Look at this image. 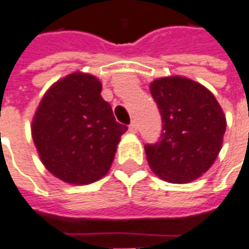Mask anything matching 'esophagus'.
Segmentation results:
<instances>
[{"instance_id": "34e87169", "label": "esophagus", "mask_w": 249, "mask_h": 249, "mask_svg": "<svg viewBox=\"0 0 249 249\" xmlns=\"http://www.w3.org/2000/svg\"><path fill=\"white\" fill-rule=\"evenodd\" d=\"M129 132L131 133H136L138 132V124H136V121H132L131 125H129Z\"/></svg>"}]
</instances>
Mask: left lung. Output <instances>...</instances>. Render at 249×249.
Here are the masks:
<instances>
[{
  "label": "left lung",
  "mask_w": 249,
  "mask_h": 249,
  "mask_svg": "<svg viewBox=\"0 0 249 249\" xmlns=\"http://www.w3.org/2000/svg\"><path fill=\"white\" fill-rule=\"evenodd\" d=\"M150 91L162 117V135L146 144L147 160L160 178L187 184L209 170L222 147L226 118L215 96L181 76L160 77Z\"/></svg>",
  "instance_id": "obj_1"
}]
</instances>
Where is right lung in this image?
<instances>
[{
  "label": "right lung",
  "mask_w": 249,
  "mask_h": 249,
  "mask_svg": "<svg viewBox=\"0 0 249 249\" xmlns=\"http://www.w3.org/2000/svg\"><path fill=\"white\" fill-rule=\"evenodd\" d=\"M101 91L95 76L71 73L47 89L32 120L42 163L68 184H91L106 176L128 129L116 121Z\"/></svg>",
  "instance_id": "right-lung-1"
}]
</instances>
